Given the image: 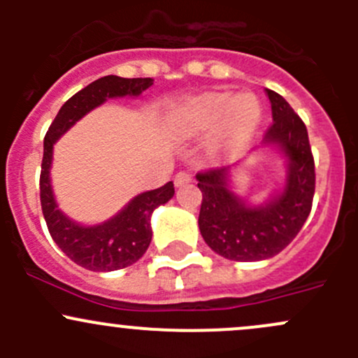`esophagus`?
Instances as JSON below:
<instances>
[{
  "mask_svg": "<svg viewBox=\"0 0 358 358\" xmlns=\"http://www.w3.org/2000/svg\"><path fill=\"white\" fill-rule=\"evenodd\" d=\"M190 180H192V175H190L189 171H178L175 175V185L182 187L185 185V183H189Z\"/></svg>",
  "mask_w": 358,
  "mask_h": 358,
  "instance_id": "1",
  "label": "esophagus"
}]
</instances>
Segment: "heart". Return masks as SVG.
Returning <instances> with one entry per match:
<instances>
[{
	"instance_id": "obj_1",
	"label": "heart",
	"mask_w": 358,
	"mask_h": 358,
	"mask_svg": "<svg viewBox=\"0 0 358 358\" xmlns=\"http://www.w3.org/2000/svg\"><path fill=\"white\" fill-rule=\"evenodd\" d=\"M180 122L190 129L208 131L223 122L230 135H246L262 119L259 100L251 93H208L189 100L178 110Z\"/></svg>"
}]
</instances>
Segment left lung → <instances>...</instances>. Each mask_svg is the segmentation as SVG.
Segmentation results:
<instances>
[{
  "instance_id": "left-lung-1",
  "label": "left lung",
  "mask_w": 358,
  "mask_h": 358,
  "mask_svg": "<svg viewBox=\"0 0 358 358\" xmlns=\"http://www.w3.org/2000/svg\"><path fill=\"white\" fill-rule=\"evenodd\" d=\"M273 122L265 143H275L287 157L286 187L263 206H248L229 189L230 166L197 173L202 192V239L234 262H259L279 255L298 236L312 211L315 162L305 122L279 93L266 90Z\"/></svg>"
}]
</instances>
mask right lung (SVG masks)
Here are the masks:
<instances>
[{
	"label": "right lung",
	"instance_id": "add662e5",
	"mask_svg": "<svg viewBox=\"0 0 358 358\" xmlns=\"http://www.w3.org/2000/svg\"><path fill=\"white\" fill-rule=\"evenodd\" d=\"M152 83L154 79L150 78L128 79L119 78V76H106V78L96 79L81 92L72 95L60 107L59 114L53 119L45 135L41 176H39L43 216L57 246L83 268L93 270V272H112V270L124 268L138 262L152 241L150 215L157 206L171 199L175 187H173V182H168L156 190L140 194L114 218L100 225H78L57 208L55 197H53L52 183H50L53 143L76 121L106 102L107 99L126 95L138 96Z\"/></svg>",
	"mask_w": 358,
	"mask_h": 358
}]
</instances>
